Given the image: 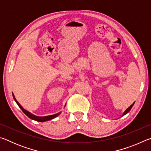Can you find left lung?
I'll use <instances>...</instances> for the list:
<instances>
[{
  "label": "left lung",
  "mask_w": 151,
  "mask_h": 151,
  "mask_svg": "<svg viewBox=\"0 0 151 151\" xmlns=\"http://www.w3.org/2000/svg\"><path fill=\"white\" fill-rule=\"evenodd\" d=\"M134 103H132V104H131V106H130L129 107V108H127L126 110H125V111H124V112H123V114H122V116H124V115H125V114H127V113H128V112H129L130 111H131V109H132V106H133V105H134Z\"/></svg>",
  "instance_id": "left-lung-1"
}]
</instances>
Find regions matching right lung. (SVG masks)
<instances>
[{
    "instance_id": "add662e5",
    "label": "right lung",
    "mask_w": 151,
    "mask_h": 151,
    "mask_svg": "<svg viewBox=\"0 0 151 151\" xmlns=\"http://www.w3.org/2000/svg\"><path fill=\"white\" fill-rule=\"evenodd\" d=\"M12 96H13V98L14 99V101L16 102L17 104H18V105H19V106L20 108V109H21L22 111V112H23L24 113L26 114L27 116H29L30 119H31L32 120H35V121H39V122H45V121H50V120H52L53 119L56 118V117L58 116L61 113V112H58V113H57V114H52V115H48V116H36V115H35V114H32L31 112H29L28 111H27V110H25L23 108V107H22L21 105H20V103L17 101V99H15V97H14V95L13 93H12ZM65 105H66V104H65Z\"/></svg>"
}]
</instances>
